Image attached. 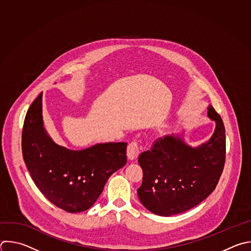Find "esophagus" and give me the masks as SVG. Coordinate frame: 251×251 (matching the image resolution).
<instances>
[{
	"instance_id": "1",
	"label": "esophagus",
	"mask_w": 251,
	"mask_h": 251,
	"mask_svg": "<svg viewBox=\"0 0 251 251\" xmlns=\"http://www.w3.org/2000/svg\"><path fill=\"white\" fill-rule=\"evenodd\" d=\"M140 150H139V145L136 141L131 142L128 147H127V156L130 160H133L135 158H137V156L139 155Z\"/></svg>"
}]
</instances>
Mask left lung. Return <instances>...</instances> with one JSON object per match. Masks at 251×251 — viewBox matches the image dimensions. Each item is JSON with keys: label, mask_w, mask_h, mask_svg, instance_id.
I'll use <instances>...</instances> for the list:
<instances>
[{"label": "left lung", "mask_w": 251, "mask_h": 251, "mask_svg": "<svg viewBox=\"0 0 251 251\" xmlns=\"http://www.w3.org/2000/svg\"><path fill=\"white\" fill-rule=\"evenodd\" d=\"M208 116L216 122L208 142L193 148L180 135L165 136L140 154L143 182L137 193L150 212L163 217L180 214L215 190L226 160V133L212 105L208 106Z\"/></svg>", "instance_id": "obj_1"}]
</instances>
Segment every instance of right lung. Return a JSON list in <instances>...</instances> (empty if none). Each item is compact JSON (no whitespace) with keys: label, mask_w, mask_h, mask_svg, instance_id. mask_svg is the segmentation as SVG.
<instances>
[{"label":"right lung","mask_w":251,"mask_h":251,"mask_svg":"<svg viewBox=\"0 0 251 251\" xmlns=\"http://www.w3.org/2000/svg\"><path fill=\"white\" fill-rule=\"evenodd\" d=\"M22 148L37 188L51 203L69 213L90 209L111 175L127 162V143L97 144L80 151L54 143L43 126L42 93L25 115Z\"/></svg>","instance_id":"right-lung-1"}]
</instances>
